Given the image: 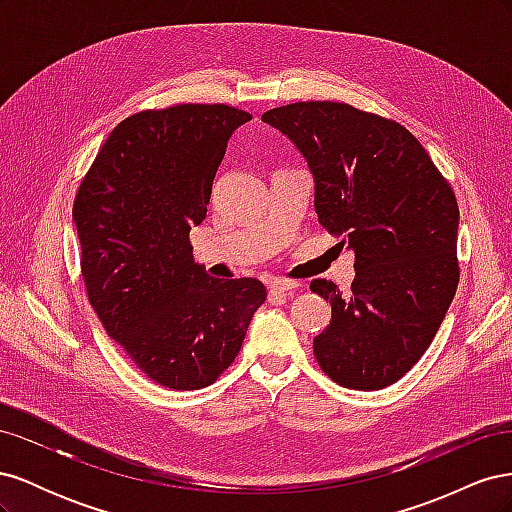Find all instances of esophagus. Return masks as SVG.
I'll return each instance as SVG.
<instances>
[{"label": "esophagus", "mask_w": 512, "mask_h": 512, "mask_svg": "<svg viewBox=\"0 0 512 512\" xmlns=\"http://www.w3.org/2000/svg\"><path fill=\"white\" fill-rule=\"evenodd\" d=\"M294 288H299V284L292 282V280H273V282L269 284V290H271V292H290V290H294Z\"/></svg>", "instance_id": "obj_1"}]
</instances>
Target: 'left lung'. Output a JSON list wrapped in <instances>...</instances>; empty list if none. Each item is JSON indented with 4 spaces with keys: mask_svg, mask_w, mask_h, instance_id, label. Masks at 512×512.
I'll return each mask as SVG.
<instances>
[{
    "mask_svg": "<svg viewBox=\"0 0 512 512\" xmlns=\"http://www.w3.org/2000/svg\"><path fill=\"white\" fill-rule=\"evenodd\" d=\"M262 121L297 145L314 173L318 222L354 252L350 294L331 280L314 337L320 369L356 391L404 378L436 337L459 284L457 198L401 123L344 102H294Z\"/></svg>",
    "mask_w": 512,
    "mask_h": 512,
    "instance_id": "1",
    "label": "left lung"
}]
</instances>
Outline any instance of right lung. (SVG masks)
Wrapping results in <instances>:
<instances>
[{
	"mask_svg": "<svg viewBox=\"0 0 512 512\" xmlns=\"http://www.w3.org/2000/svg\"><path fill=\"white\" fill-rule=\"evenodd\" d=\"M252 115L175 104L123 119L74 196L81 275L108 337L147 378L196 391L235 361L267 288L215 280L192 258L226 145Z\"/></svg>",
	"mask_w": 512,
	"mask_h": 512,
	"instance_id": "add662e5",
	"label": "right lung"
}]
</instances>
